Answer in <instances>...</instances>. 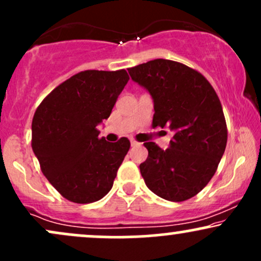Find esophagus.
Segmentation results:
<instances>
[{"instance_id": "obj_1", "label": "esophagus", "mask_w": 261, "mask_h": 261, "mask_svg": "<svg viewBox=\"0 0 261 261\" xmlns=\"http://www.w3.org/2000/svg\"><path fill=\"white\" fill-rule=\"evenodd\" d=\"M130 141H131V146H139L140 145V142H137L135 139H131Z\"/></svg>"}]
</instances>
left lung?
Wrapping results in <instances>:
<instances>
[{"mask_svg": "<svg viewBox=\"0 0 261 261\" xmlns=\"http://www.w3.org/2000/svg\"><path fill=\"white\" fill-rule=\"evenodd\" d=\"M127 71L153 98L152 126L174 131L167 149L143 143L148 157L140 164L141 175L162 199H191L211 180L226 149L228 131L218 95L199 71L172 60L155 59Z\"/></svg>", "mask_w": 261, "mask_h": 261, "instance_id": "1", "label": "left lung"}]
</instances>
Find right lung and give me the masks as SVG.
<instances>
[{
	"mask_svg": "<svg viewBox=\"0 0 261 261\" xmlns=\"http://www.w3.org/2000/svg\"><path fill=\"white\" fill-rule=\"evenodd\" d=\"M128 80L125 70L82 71L50 92L35 110L33 152L43 174L68 201H98L113 187L130 141L108 142L97 125L109 118Z\"/></svg>",
	"mask_w": 261,
	"mask_h": 261,
	"instance_id": "add662e5",
	"label": "right lung"
}]
</instances>
